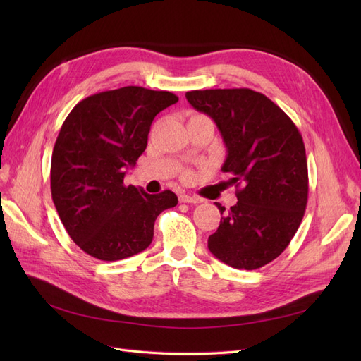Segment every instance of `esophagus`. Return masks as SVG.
Instances as JSON below:
<instances>
[{
  "label": "esophagus",
  "mask_w": 361,
  "mask_h": 361,
  "mask_svg": "<svg viewBox=\"0 0 361 361\" xmlns=\"http://www.w3.org/2000/svg\"><path fill=\"white\" fill-rule=\"evenodd\" d=\"M179 202H180V203L197 204V203H200L202 200H200V199H197V197H192V195H188V194H180V195H179Z\"/></svg>",
  "instance_id": "1"
}]
</instances>
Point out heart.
<instances>
[{
  "label": "heart",
  "mask_w": 361,
  "mask_h": 361,
  "mask_svg": "<svg viewBox=\"0 0 361 361\" xmlns=\"http://www.w3.org/2000/svg\"><path fill=\"white\" fill-rule=\"evenodd\" d=\"M194 117H199V116H194Z\"/></svg>",
  "instance_id": "b5f03b06"
}]
</instances>
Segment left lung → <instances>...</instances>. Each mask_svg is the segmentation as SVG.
<instances>
[{"label":"left lung","instance_id":"8db88e82","mask_svg":"<svg viewBox=\"0 0 361 361\" xmlns=\"http://www.w3.org/2000/svg\"><path fill=\"white\" fill-rule=\"evenodd\" d=\"M185 96L215 122L227 149L221 170L241 187L207 248L228 267L257 269L285 251L304 216L309 174L302 137L280 106L255 90H192Z\"/></svg>","mask_w":361,"mask_h":361}]
</instances>
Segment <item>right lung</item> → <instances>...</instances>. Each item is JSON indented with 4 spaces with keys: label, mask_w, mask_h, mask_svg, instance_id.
Instances as JSON below:
<instances>
[{
    "label": "right lung",
    "mask_w": 361,
    "mask_h": 361,
    "mask_svg": "<svg viewBox=\"0 0 361 361\" xmlns=\"http://www.w3.org/2000/svg\"><path fill=\"white\" fill-rule=\"evenodd\" d=\"M170 92L128 85L85 97L64 120L52 150L51 194L72 241L99 260L146 250L157 216L178 204L170 190L125 187L147 146L155 116L176 104Z\"/></svg>",
    "instance_id": "right-lung-1"
}]
</instances>
